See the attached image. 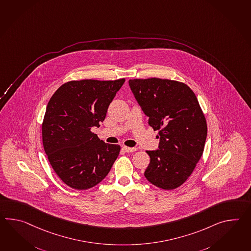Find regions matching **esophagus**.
I'll list each match as a JSON object with an SVG mask.
<instances>
[{"label": "esophagus", "instance_id": "esophagus-1", "mask_svg": "<svg viewBox=\"0 0 251 251\" xmlns=\"http://www.w3.org/2000/svg\"><path fill=\"white\" fill-rule=\"evenodd\" d=\"M123 150L125 151V152H127V153H129V152H134V151H137V149H136V148H128V147H126V146H123Z\"/></svg>", "mask_w": 251, "mask_h": 251}]
</instances>
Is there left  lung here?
<instances>
[{
    "label": "left lung",
    "instance_id": "left-lung-1",
    "mask_svg": "<svg viewBox=\"0 0 251 251\" xmlns=\"http://www.w3.org/2000/svg\"><path fill=\"white\" fill-rule=\"evenodd\" d=\"M128 85L158 130V149L147 151L151 163L144 176L159 188L176 189L193 173L205 145L206 120L198 100L186 84L168 79H134Z\"/></svg>",
    "mask_w": 251,
    "mask_h": 251
}]
</instances>
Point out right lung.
Returning a JSON list of instances; mask_svg holds the SVG:
<instances>
[{"instance_id":"obj_1","label":"right lung","mask_w":251,"mask_h":251,"mask_svg":"<svg viewBox=\"0 0 251 251\" xmlns=\"http://www.w3.org/2000/svg\"><path fill=\"white\" fill-rule=\"evenodd\" d=\"M125 79L81 80L61 85L48 103L42 124L44 151L54 171L74 189H89L110 172L121 147L91 131L100 127Z\"/></svg>"}]
</instances>
